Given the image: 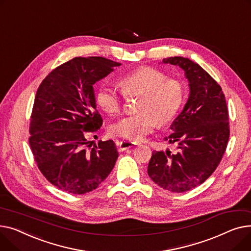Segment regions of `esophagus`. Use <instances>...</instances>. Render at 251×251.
<instances>
[{
  "mask_svg": "<svg viewBox=\"0 0 251 251\" xmlns=\"http://www.w3.org/2000/svg\"><path fill=\"white\" fill-rule=\"evenodd\" d=\"M134 145H136L135 143H131L128 141H121V142H117V147H119V150L120 151H126L131 147H134Z\"/></svg>",
  "mask_w": 251,
  "mask_h": 251,
  "instance_id": "34e87169",
  "label": "esophagus"
}]
</instances>
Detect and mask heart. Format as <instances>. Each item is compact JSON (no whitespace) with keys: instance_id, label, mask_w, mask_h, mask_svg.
Segmentation results:
<instances>
[{"instance_id":"heart-1","label":"heart","mask_w":251,"mask_h":251,"mask_svg":"<svg viewBox=\"0 0 251 251\" xmlns=\"http://www.w3.org/2000/svg\"><path fill=\"white\" fill-rule=\"evenodd\" d=\"M119 86L126 95L141 93L136 113L126 115L110 127L113 136L138 142L156 126L157 120L169 122L180 108L184 98V86L167 78L166 74L151 67H142L119 78ZM97 105L108 114L119 113L123 97L116 87L108 82L99 85L96 91Z\"/></svg>"}]
</instances>
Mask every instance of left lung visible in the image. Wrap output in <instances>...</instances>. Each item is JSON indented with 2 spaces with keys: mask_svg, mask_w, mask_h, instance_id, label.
<instances>
[{
  "mask_svg": "<svg viewBox=\"0 0 251 251\" xmlns=\"http://www.w3.org/2000/svg\"><path fill=\"white\" fill-rule=\"evenodd\" d=\"M162 63L184 71L189 95L165 138L177 151H153L148 174L160 187L184 193L207 180L222 160L230 135L228 108L222 88L199 64L182 56Z\"/></svg>",
  "mask_w": 251,
  "mask_h": 251,
  "instance_id": "obj_1",
  "label": "left lung"
}]
</instances>
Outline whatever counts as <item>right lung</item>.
I'll list each match as a JSON object with an SVG mask.
<instances>
[{"label":"right lung","instance_id":"right-lung-1","mask_svg":"<svg viewBox=\"0 0 251 251\" xmlns=\"http://www.w3.org/2000/svg\"><path fill=\"white\" fill-rule=\"evenodd\" d=\"M122 64L102 56L74 57L51 71L39 85L29 126V145L41 173L74 195L96 189L114 167L113 141L91 148L87 131L102 126L93 85Z\"/></svg>","mask_w":251,"mask_h":251}]
</instances>
